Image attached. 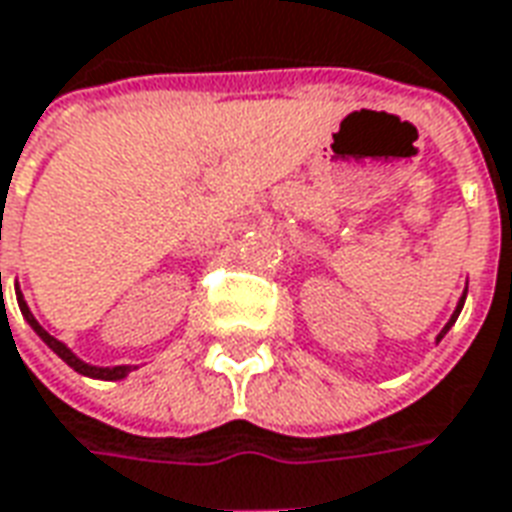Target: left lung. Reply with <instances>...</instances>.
I'll list each match as a JSON object with an SVG mask.
<instances>
[{"label": "left lung", "instance_id": "1", "mask_svg": "<svg viewBox=\"0 0 512 512\" xmlns=\"http://www.w3.org/2000/svg\"><path fill=\"white\" fill-rule=\"evenodd\" d=\"M463 300H466V297H460V303H458V308H455V314H452V320L447 322V328H444V331H441V336H438V339H444V333L449 331V328H452V322L458 320V314H460V308H463Z\"/></svg>", "mask_w": 512, "mask_h": 512}]
</instances>
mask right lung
<instances>
[{"label": "right lung", "mask_w": 512, "mask_h": 512, "mask_svg": "<svg viewBox=\"0 0 512 512\" xmlns=\"http://www.w3.org/2000/svg\"><path fill=\"white\" fill-rule=\"evenodd\" d=\"M16 297H18V308H21L24 320H27L32 325V331L38 333L43 342L49 344L54 353L60 355V358H63L65 364L71 366V369H76L79 375H88V378H99V380H121V378H126L129 372H132L129 366H90V364H85V361H79V358H76V355L71 353V350H68V347H65L63 342H57L52 333L43 331L41 325H38V320L32 317V311H30V308H27V303H24V297H21V292H16Z\"/></svg>", "instance_id": "right-lung-1"}]
</instances>
